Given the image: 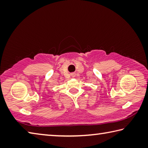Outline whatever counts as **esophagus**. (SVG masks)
Returning a JSON list of instances; mask_svg holds the SVG:
<instances>
[{"mask_svg":"<svg viewBox=\"0 0 148 148\" xmlns=\"http://www.w3.org/2000/svg\"><path fill=\"white\" fill-rule=\"evenodd\" d=\"M72 76H73V77H74V76H75V74H74V73H72Z\"/></svg>","mask_w":148,"mask_h":148,"instance_id":"obj_1","label":"esophagus"}]
</instances>
